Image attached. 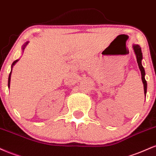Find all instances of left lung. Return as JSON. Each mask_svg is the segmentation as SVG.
<instances>
[{
    "instance_id": "1",
    "label": "left lung",
    "mask_w": 156,
    "mask_h": 156,
    "mask_svg": "<svg viewBox=\"0 0 156 156\" xmlns=\"http://www.w3.org/2000/svg\"><path fill=\"white\" fill-rule=\"evenodd\" d=\"M133 50H134L135 55H136V61H137V63H138L139 68H140V69L141 74H142V80L144 84V95H145V97H146V93H147V82H146L145 78H144V76H145V71H144V67L142 66V49H141V47L138 44H133Z\"/></svg>"
}]
</instances>
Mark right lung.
Segmentation results:
<instances>
[{
  "label": "right lung",
  "mask_w": 156,
  "mask_h": 156,
  "mask_svg": "<svg viewBox=\"0 0 156 156\" xmlns=\"http://www.w3.org/2000/svg\"><path fill=\"white\" fill-rule=\"evenodd\" d=\"M27 44H28V41L27 42H26V43H25V44H24V46L23 47V49H25V47H26V45ZM18 60H16L15 61H14L13 62V63H12V70H11V72H10V74H9V81H8V87H10V80H11V74H12V68H13V66H14V65H15L16 64V62L18 61Z\"/></svg>",
  "instance_id": "obj_1"
}]
</instances>
